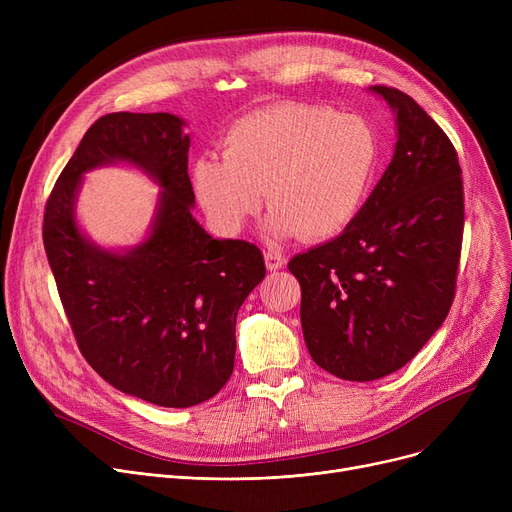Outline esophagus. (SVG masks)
Returning <instances> with one entry per match:
<instances>
[{"label": "esophagus", "instance_id": "obj_1", "mask_svg": "<svg viewBox=\"0 0 512 512\" xmlns=\"http://www.w3.org/2000/svg\"><path fill=\"white\" fill-rule=\"evenodd\" d=\"M286 265V257L278 251H267L265 253V267L270 272H276V270H282V267Z\"/></svg>", "mask_w": 512, "mask_h": 512}]
</instances>
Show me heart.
Returning <instances> with one entry per match:
<instances>
[{
  "mask_svg": "<svg viewBox=\"0 0 512 512\" xmlns=\"http://www.w3.org/2000/svg\"><path fill=\"white\" fill-rule=\"evenodd\" d=\"M222 155L195 159V195L213 226L238 234L261 209L267 232L321 240L351 226L380 164L378 134L357 114L311 103H278L238 118Z\"/></svg>",
  "mask_w": 512,
  "mask_h": 512,
  "instance_id": "b5f03b06",
  "label": "heart"
}]
</instances>
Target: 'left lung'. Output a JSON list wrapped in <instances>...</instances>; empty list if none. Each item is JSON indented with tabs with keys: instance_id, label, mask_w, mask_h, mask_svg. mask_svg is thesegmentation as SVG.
<instances>
[{
	"instance_id": "1",
	"label": "left lung",
	"mask_w": 512,
	"mask_h": 512,
	"mask_svg": "<svg viewBox=\"0 0 512 512\" xmlns=\"http://www.w3.org/2000/svg\"><path fill=\"white\" fill-rule=\"evenodd\" d=\"M369 91L394 114L392 161L351 226L288 263L311 359L348 382L394 373L442 326L465 224L459 157L444 130L402 91Z\"/></svg>"
}]
</instances>
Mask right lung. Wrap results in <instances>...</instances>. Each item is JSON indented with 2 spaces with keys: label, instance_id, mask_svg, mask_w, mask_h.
<instances>
[{
  "label": "right lung",
  "instance_id": "1",
  "mask_svg": "<svg viewBox=\"0 0 512 512\" xmlns=\"http://www.w3.org/2000/svg\"><path fill=\"white\" fill-rule=\"evenodd\" d=\"M174 114L116 112L80 141L49 195L47 261L78 348L116 390L186 409L218 394L236 353V313L265 278L261 251L213 238L193 218L191 137ZM124 163L159 186L139 246L107 250L79 228L75 201L87 171Z\"/></svg>",
  "mask_w": 512,
  "mask_h": 512
}]
</instances>
